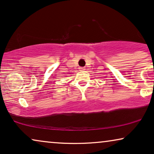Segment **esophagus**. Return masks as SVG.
Returning a JSON list of instances; mask_svg holds the SVG:
<instances>
[{
    "label": "esophagus",
    "mask_w": 154,
    "mask_h": 154,
    "mask_svg": "<svg viewBox=\"0 0 154 154\" xmlns=\"http://www.w3.org/2000/svg\"><path fill=\"white\" fill-rule=\"evenodd\" d=\"M80 69V71H85V68H84V67H81V68H80L79 69Z\"/></svg>",
    "instance_id": "34e87169"
}]
</instances>
